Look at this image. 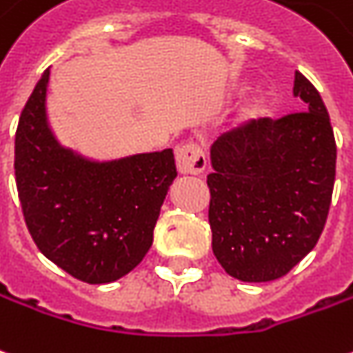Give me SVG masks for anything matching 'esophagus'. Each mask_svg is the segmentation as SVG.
<instances>
[{"label": "esophagus", "instance_id": "esophagus-1", "mask_svg": "<svg viewBox=\"0 0 353 353\" xmlns=\"http://www.w3.org/2000/svg\"><path fill=\"white\" fill-rule=\"evenodd\" d=\"M177 172L183 176H199L206 168V154L196 143H185L176 151Z\"/></svg>", "mask_w": 353, "mask_h": 353}]
</instances>
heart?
Segmentation results:
<instances>
[{
	"instance_id": "1",
	"label": "heart",
	"mask_w": 353,
	"mask_h": 353,
	"mask_svg": "<svg viewBox=\"0 0 353 353\" xmlns=\"http://www.w3.org/2000/svg\"><path fill=\"white\" fill-rule=\"evenodd\" d=\"M265 112H268V101L263 99V97H254V99L246 103L245 107L241 108V112L236 117V125L254 124L256 120L265 117Z\"/></svg>"
}]
</instances>
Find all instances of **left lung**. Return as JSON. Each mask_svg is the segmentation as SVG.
Wrapping results in <instances>:
<instances>
[{
    "label": "left lung",
    "instance_id": "left-lung-1",
    "mask_svg": "<svg viewBox=\"0 0 353 353\" xmlns=\"http://www.w3.org/2000/svg\"><path fill=\"white\" fill-rule=\"evenodd\" d=\"M302 112L260 118L210 147L212 250L231 277L287 275L317 245L331 206L336 143L319 91L294 74Z\"/></svg>",
    "mask_w": 353,
    "mask_h": 353
}]
</instances>
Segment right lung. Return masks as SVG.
Returning <instances> with one entry per match:
<instances>
[{
	"label": "right lung",
	"instance_id": "obj_1",
	"mask_svg": "<svg viewBox=\"0 0 353 353\" xmlns=\"http://www.w3.org/2000/svg\"><path fill=\"white\" fill-rule=\"evenodd\" d=\"M49 70L22 108L14 176L26 228L48 260L103 285L128 275L152 245L160 206L176 179L172 149L91 160L63 147L46 110Z\"/></svg>",
	"mask_w": 353,
	"mask_h": 353
}]
</instances>
